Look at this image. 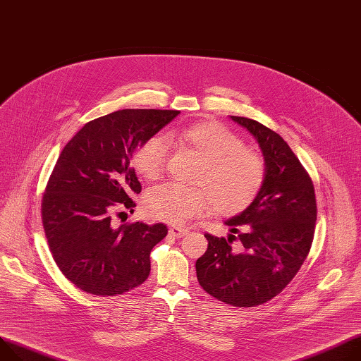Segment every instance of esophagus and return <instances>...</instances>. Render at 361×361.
Wrapping results in <instances>:
<instances>
[{"instance_id":"1","label":"esophagus","mask_w":361,"mask_h":361,"mask_svg":"<svg viewBox=\"0 0 361 361\" xmlns=\"http://www.w3.org/2000/svg\"><path fill=\"white\" fill-rule=\"evenodd\" d=\"M188 233V231L187 228H184V227H170V235L171 236H174V238H183V236H185Z\"/></svg>"}]
</instances>
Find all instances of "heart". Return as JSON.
Masks as SVG:
<instances>
[{"instance_id":"heart-1","label":"heart","mask_w":361,"mask_h":361,"mask_svg":"<svg viewBox=\"0 0 361 361\" xmlns=\"http://www.w3.org/2000/svg\"><path fill=\"white\" fill-rule=\"evenodd\" d=\"M170 138L184 141L203 158L195 183L207 188L219 213H238L255 200L265 180L264 164L243 149L242 140L232 130L214 121H202L173 130ZM169 148L170 142L162 135L145 140L134 155L138 174L147 180L159 178ZM206 190L174 183L157 185L145 194L144 212L154 220L181 224L209 209Z\"/></svg>"}]
</instances>
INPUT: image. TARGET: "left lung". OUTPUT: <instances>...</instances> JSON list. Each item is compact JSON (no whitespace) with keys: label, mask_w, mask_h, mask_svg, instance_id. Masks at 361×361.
<instances>
[{"label":"left lung","mask_w":361,"mask_h":361,"mask_svg":"<svg viewBox=\"0 0 361 361\" xmlns=\"http://www.w3.org/2000/svg\"><path fill=\"white\" fill-rule=\"evenodd\" d=\"M231 119L259 144L265 180L255 200L226 220L239 245L232 246L235 235H206L209 246L195 271L212 297L235 307H255L281 293L302 267L314 239L317 203L310 176L282 137L257 121Z\"/></svg>","instance_id":"1"}]
</instances>
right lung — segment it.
Wrapping results in <instances>:
<instances>
[{"instance_id": "right-lung-1", "label": "right lung", "mask_w": 361, "mask_h": 361, "mask_svg": "<svg viewBox=\"0 0 361 361\" xmlns=\"http://www.w3.org/2000/svg\"><path fill=\"white\" fill-rule=\"evenodd\" d=\"M180 112L122 109L87 122L59 155L42 203L44 233L61 274L85 292L112 297L149 275V253L166 224L111 223L134 212L141 183L130 167L138 147ZM123 213V212H122Z\"/></svg>"}]
</instances>
